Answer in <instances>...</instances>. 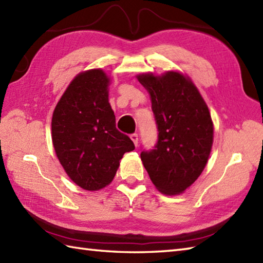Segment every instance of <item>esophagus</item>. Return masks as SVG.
I'll return each instance as SVG.
<instances>
[{"label":"esophagus","mask_w":263,"mask_h":263,"mask_svg":"<svg viewBox=\"0 0 263 263\" xmlns=\"http://www.w3.org/2000/svg\"><path fill=\"white\" fill-rule=\"evenodd\" d=\"M130 138H131V140L133 141V143L136 144V147L138 146V135L137 133H132V135L130 136Z\"/></svg>","instance_id":"34e87169"}]
</instances>
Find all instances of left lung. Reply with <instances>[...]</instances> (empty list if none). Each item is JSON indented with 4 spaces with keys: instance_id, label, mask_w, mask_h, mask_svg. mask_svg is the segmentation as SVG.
<instances>
[{
    "instance_id": "1",
    "label": "left lung",
    "mask_w": 263,
    "mask_h": 263,
    "mask_svg": "<svg viewBox=\"0 0 263 263\" xmlns=\"http://www.w3.org/2000/svg\"><path fill=\"white\" fill-rule=\"evenodd\" d=\"M152 99L158 140L141 152L150 180L167 195L183 193L204 170L214 141L208 106L189 77L168 71L137 76Z\"/></svg>"
}]
</instances>
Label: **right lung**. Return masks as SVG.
I'll list each match as a JSON object with an SVG mask.
<instances>
[{
    "mask_svg": "<svg viewBox=\"0 0 263 263\" xmlns=\"http://www.w3.org/2000/svg\"><path fill=\"white\" fill-rule=\"evenodd\" d=\"M108 85L109 78L100 69L79 73L53 113L55 153L71 180L87 191L108 185L123 155L135 149L131 139L116 128Z\"/></svg>",
    "mask_w": 263,
    "mask_h": 263,
    "instance_id": "obj_1",
    "label": "right lung"
}]
</instances>
